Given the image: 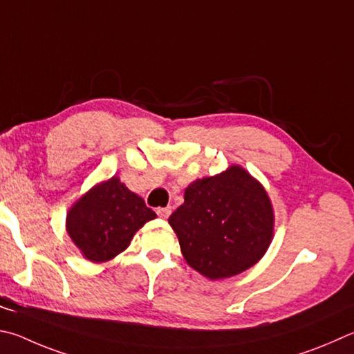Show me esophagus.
I'll return each mask as SVG.
<instances>
[{"label":"esophagus","mask_w":354,"mask_h":354,"mask_svg":"<svg viewBox=\"0 0 354 354\" xmlns=\"http://www.w3.org/2000/svg\"><path fill=\"white\" fill-rule=\"evenodd\" d=\"M156 212H158V215L160 218H164V220H167V218H169L170 214H171V207H159Z\"/></svg>","instance_id":"1"}]
</instances>
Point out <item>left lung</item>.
I'll list each match as a JSON object with an SVG mask.
<instances>
[{
    "label": "left lung",
    "mask_w": 354,
    "mask_h": 354,
    "mask_svg": "<svg viewBox=\"0 0 354 354\" xmlns=\"http://www.w3.org/2000/svg\"><path fill=\"white\" fill-rule=\"evenodd\" d=\"M183 255L204 277L246 271L272 240L274 214L265 189L239 165L192 183L169 218Z\"/></svg>",
    "instance_id": "obj_1"
}]
</instances>
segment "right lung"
<instances>
[{
	"mask_svg": "<svg viewBox=\"0 0 354 354\" xmlns=\"http://www.w3.org/2000/svg\"><path fill=\"white\" fill-rule=\"evenodd\" d=\"M156 214L119 178L95 185L66 216L68 234L88 260L106 261L125 250L136 230Z\"/></svg>",
	"mask_w": 354,
	"mask_h": 354,
	"instance_id": "add662e5",
	"label": "right lung"
}]
</instances>
